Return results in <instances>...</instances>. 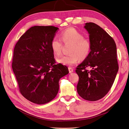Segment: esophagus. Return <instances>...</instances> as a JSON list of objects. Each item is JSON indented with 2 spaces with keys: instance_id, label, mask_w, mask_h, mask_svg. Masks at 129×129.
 <instances>
[{
  "instance_id": "esophagus-1",
  "label": "esophagus",
  "mask_w": 129,
  "mask_h": 129,
  "mask_svg": "<svg viewBox=\"0 0 129 129\" xmlns=\"http://www.w3.org/2000/svg\"><path fill=\"white\" fill-rule=\"evenodd\" d=\"M68 69H69V73H72V72H74V70L72 67H68Z\"/></svg>"
}]
</instances>
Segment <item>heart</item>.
I'll list each match as a JSON object with an SVG mask.
<instances>
[{
  "mask_svg": "<svg viewBox=\"0 0 129 129\" xmlns=\"http://www.w3.org/2000/svg\"><path fill=\"white\" fill-rule=\"evenodd\" d=\"M61 39L54 37L50 42V48L55 55L58 56L62 53L63 43L71 44L68 55L58 58V63L71 66L76 63L79 59L84 60L89 55L91 48V42L87 38L83 37V34L73 27H70L62 31L60 34Z\"/></svg>",
  "mask_w": 129,
  "mask_h": 129,
  "instance_id": "b5f03b06",
  "label": "heart"
}]
</instances>
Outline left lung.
Wrapping results in <instances>:
<instances>
[{
  "label": "left lung",
  "instance_id": "obj_1",
  "mask_svg": "<svg viewBox=\"0 0 129 129\" xmlns=\"http://www.w3.org/2000/svg\"><path fill=\"white\" fill-rule=\"evenodd\" d=\"M84 28L89 34L91 48L76 69L79 77L77 91L83 99L96 101L110 90L118 72L116 45L113 38L95 23L87 22Z\"/></svg>",
  "mask_w": 129,
  "mask_h": 129
}]
</instances>
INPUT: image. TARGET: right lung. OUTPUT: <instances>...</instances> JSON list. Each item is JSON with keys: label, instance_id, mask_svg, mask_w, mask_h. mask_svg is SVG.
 Returning a JSON list of instances; mask_svg holds the SVG:
<instances>
[{"label": "right lung", "instance_id": "right-lung-1", "mask_svg": "<svg viewBox=\"0 0 129 129\" xmlns=\"http://www.w3.org/2000/svg\"><path fill=\"white\" fill-rule=\"evenodd\" d=\"M58 29L53 26L30 27L14 47L12 67L19 91L34 103L53 100L58 91L60 79L69 73L67 67L56 63L50 48Z\"/></svg>", "mask_w": 129, "mask_h": 129}]
</instances>
